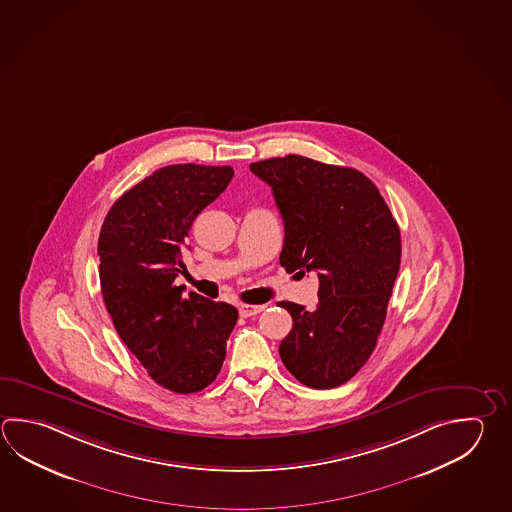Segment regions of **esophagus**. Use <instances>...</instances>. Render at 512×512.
<instances>
[{
    "mask_svg": "<svg viewBox=\"0 0 512 512\" xmlns=\"http://www.w3.org/2000/svg\"><path fill=\"white\" fill-rule=\"evenodd\" d=\"M264 309H266L264 304H241V306H239V313H241V317L248 319V317L259 315Z\"/></svg>",
    "mask_w": 512,
    "mask_h": 512,
    "instance_id": "34e87169",
    "label": "esophagus"
}]
</instances>
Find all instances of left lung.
Listing matches in <instances>:
<instances>
[{"instance_id":"obj_1","label":"left lung","mask_w":512,"mask_h":512,"mask_svg":"<svg viewBox=\"0 0 512 512\" xmlns=\"http://www.w3.org/2000/svg\"><path fill=\"white\" fill-rule=\"evenodd\" d=\"M284 221L280 266L317 273L319 304L279 302L293 319L279 353L304 386L346 384L377 346L400 268V230L377 186L355 168L302 155L251 163Z\"/></svg>"}]
</instances>
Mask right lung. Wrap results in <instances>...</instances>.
<instances>
[{
    "label": "right lung",
    "instance_id": "1",
    "mask_svg": "<svg viewBox=\"0 0 512 512\" xmlns=\"http://www.w3.org/2000/svg\"><path fill=\"white\" fill-rule=\"evenodd\" d=\"M232 166L172 164L117 199L101 226V293L126 348L159 386L179 395L210 386L226 358L237 309L174 280L193 221L221 195Z\"/></svg>",
    "mask_w": 512,
    "mask_h": 512
}]
</instances>
